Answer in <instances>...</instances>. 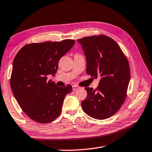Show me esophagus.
Listing matches in <instances>:
<instances>
[{
    "label": "esophagus",
    "mask_w": 152,
    "mask_h": 152,
    "mask_svg": "<svg viewBox=\"0 0 152 152\" xmlns=\"http://www.w3.org/2000/svg\"><path fill=\"white\" fill-rule=\"evenodd\" d=\"M72 88H73V90L74 91H76L77 90L80 89V87H79L78 86H77V85H73L72 86Z\"/></svg>",
    "instance_id": "1"
}]
</instances>
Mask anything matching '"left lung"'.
Segmentation results:
<instances>
[{
  "mask_svg": "<svg viewBox=\"0 0 152 152\" xmlns=\"http://www.w3.org/2000/svg\"><path fill=\"white\" fill-rule=\"evenodd\" d=\"M87 62L86 72L100 78L94 90L86 87L87 98L81 102L86 114L97 120L112 116L122 106L130 78L128 59L115 41L106 35L78 39Z\"/></svg>",
  "mask_w": 152,
  "mask_h": 152,
  "instance_id": "8db88e82",
  "label": "left lung"
}]
</instances>
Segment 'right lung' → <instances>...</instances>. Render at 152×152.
<instances>
[{"instance_id":"right-lung-1","label":"right lung","mask_w":152,"mask_h":152,"mask_svg":"<svg viewBox=\"0 0 152 152\" xmlns=\"http://www.w3.org/2000/svg\"><path fill=\"white\" fill-rule=\"evenodd\" d=\"M75 40L31 43L24 46L14 59L10 87L21 109L35 122L50 123L58 117L65 96L72 91L68 84L58 87L47 81L56 74L60 59Z\"/></svg>"}]
</instances>
